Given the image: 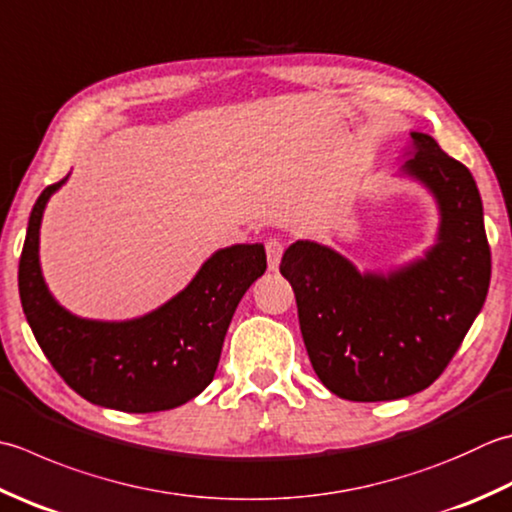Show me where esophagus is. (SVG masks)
Returning a JSON list of instances; mask_svg holds the SVG:
<instances>
[{"label": "esophagus", "instance_id": "34e87169", "mask_svg": "<svg viewBox=\"0 0 512 512\" xmlns=\"http://www.w3.org/2000/svg\"><path fill=\"white\" fill-rule=\"evenodd\" d=\"M284 255V244L279 239H268L266 242V257H268V270H277L279 262Z\"/></svg>", "mask_w": 512, "mask_h": 512}]
</instances>
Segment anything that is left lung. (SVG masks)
I'll return each mask as SVG.
<instances>
[{
  "mask_svg": "<svg viewBox=\"0 0 512 512\" xmlns=\"http://www.w3.org/2000/svg\"><path fill=\"white\" fill-rule=\"evenodd\" d=\"M399 177L435 199L433 246L399 266L359 270L330 246L297 239L282 257L299 328L322 384L350 402L415 395L444 373L486 302L490 248L470 170L410 130Z\"/></svg>",
  "mask_w": 512,
  "mask_h": 512,
  "instance_id": "1",
  "label": "left lung"
}]
</instances>
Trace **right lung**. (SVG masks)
I'll return each mask as SVG.
<instances>
[{"label": "right lung", "mask_w": 512, "mask_h": 512, "mask_svg": "<svg viewBox=\"0 0 512 512\" xmlns=\"http://www.w3.org/2000/svg\"><path fill=\"white\" fill-rule=\"evenodd\" d=\"M66 182L39 195L19 259V297L39 348L90 404L157 413L190 402L213 382L235 308L264 275V244L215 250L186 288L146 315L119 322L79 317L50 293L39 264L44 210Z\"/></svg>", "instance_id": "1"}]
</instances>
